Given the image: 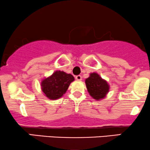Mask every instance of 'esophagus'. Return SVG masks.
Listing matches in <instances>:
<instances>
[{
  "instance_id": "obj_1",
  "label": "esophagus",
  "mask_w": 150,
  "mask_h": 150,
  "mask_svg": "<svg viewBox=\"0 0 150 150\" xmlns=\"http://www.w3.org/2000/svg\"><path fill=\"white\" fill-rule=\"evenodd\" d=\"M75 79L77 80H82V76L81 75H77L76 77H75Z\"/></svg>"
}]
</instances>
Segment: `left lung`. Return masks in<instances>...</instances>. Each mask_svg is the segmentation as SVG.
I'll return each mask as SVG.
<instances>
[{
	"mask_svg": "<svg viewBox=\"0 0 150 150\" xmlns=\"http://www.w3.org/2000/svg\"><path fill=\"white\" fill-rule=\"evenodd\" d=\"M85 82L90 96L96 100L103 99L109 92L110 86L108 82L96 72L90 74V76L86 78Z\"/></svg>",
	"mask_w": 150,
	"mask_h": 150,
	"instance_id": "obj_1",
	"label": "left lung"
}]
</instances>
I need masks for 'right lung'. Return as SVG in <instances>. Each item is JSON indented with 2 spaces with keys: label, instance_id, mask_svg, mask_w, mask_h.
<instances>
[{
  "label": "right lung",
  "instance_id": "add662e5",
  "mask_svg": "<svg viewBox=\"0 0 150 150\" xmlns=\"http://www.w3.org/2000/svg\"><path fill=\"white\" fill-rule=\"evenodd\" d=\"M74 80L75 78L71 74L57 70L50 76L42 79L41 88L47 98L51 100H56L65 93L70 83Z\"/></svg>",
  "mask_w": 150,
  "mask_h": 150
}]
</instances>
